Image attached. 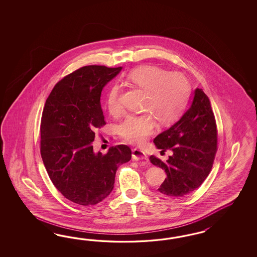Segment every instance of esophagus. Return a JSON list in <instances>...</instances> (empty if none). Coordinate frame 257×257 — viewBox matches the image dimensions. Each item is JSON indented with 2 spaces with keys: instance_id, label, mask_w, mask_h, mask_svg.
Instances as JSON below:
<instances>
[{
  "instance_id": "34e87169",
  "label": "esophagus",
  "mask_w": 257,
  "mask_h": 257,
  "mask_svg": "<svg viewBox=\"0 0 257 257\" xmlns=\"http://www.w3.org/2000/svg\"><path fill=\"white\" fill-rule=\"evenodd\" d=\"M132 158L135 161H139V160H148V156H146V154L142 151H140L139 149H134L132 151Z\"/></svg>"
}]
</instances>
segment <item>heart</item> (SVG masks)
I'll return each instance as SVG.
<instances>
[{
    "instance_id": "1",
    "label": "heart",
    "mask_w": 257,
    "mask_h": 257,
    "mask_svg": "<svg viewBox=\"0 0 257 257\" xmlns=\"http://www.w3.org/2000/svg\"><path fill=\"white\" fill-rule=\"evenodd\" d=\"M127 81L145 90L143 108L153 113L159 122L169 124L176 120L186 107L190 92L187 78L177 72H169L154 65H144L131 70ZM119 87L112 86L106 97V106L111 115L120 111ZM156 121L149 112L130 115L118 128L120 136L133 144H143L155 132Z\"/></svg>"
}]
</instances>
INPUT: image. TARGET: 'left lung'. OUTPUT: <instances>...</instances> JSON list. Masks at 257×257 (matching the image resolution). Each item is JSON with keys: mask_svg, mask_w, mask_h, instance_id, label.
<instances>
[{"mask_svg": "<svg viewBox=\"0 0 257 257\" xmlns=\"http://www.w3.org/2000/svg\"><path fill=\"white\" fill-rule=\"evenodd\" d=\"M157 149L171 150L161 161L152 156V164L165 170L167 178L158 188L169 197H183L197 189L210 172L217 152V125L209 98L201 88L193 92L190 106L171 127L154 140Z\"/></svg>", "mask_w": 257, "mask_h": 257, "instance_id": "8db88e82", "label": "left lung"}]
</instances>
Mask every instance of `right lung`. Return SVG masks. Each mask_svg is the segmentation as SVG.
Instances as JSON below:
<instances>
[{
    "mask_svg": "<svg viewBox=\"0 0 257 257\" xmlns=\"http://www.w3.org/2000/svg\"><path fill=\"white\" fill-rule=\"evenodd\" d=\"M122 68L86 66L63 78L47 99L40 125V154L50 179L61 194L81 205H94L113 190L119 165L132 157L126 145L105 155L93 151L95 130L105 124L103 87Z\"/></svg>",
    "mask_w": 257,
    "mask_h": 257,
    "instance_id": "add662e5",
    "label": "right lung"
}]
</instances>
